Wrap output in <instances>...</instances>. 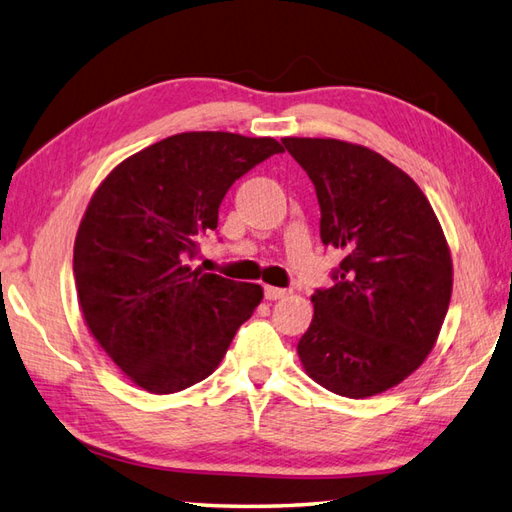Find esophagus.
I'll return each mask as SVG.
<instances>
[{
	"label": "esophagus",
	"instance_id": "1",
	"mask_svg": "<svg viewBox=\"0 0 512 512\" xmlns=\"http://www.w3.org/2000/svg\"><path fill=\"white\" fill-rule=\"evenodd\" d=\"M290 292L286 290V288H275V286H266L264 288V297L268 299V301H277V299H284V297H288Z\"/></svg>",
	"mask_w": 512,
	"mask_h": 512
}]
</instances>
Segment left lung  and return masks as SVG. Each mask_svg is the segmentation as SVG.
<instances>
[{
    "label": "left lung",
    "instance_id": "8db88e82",
    "mask_svg": "<svg viewBox=\"0 0 512 512\" xmlns=\"http://www.w3.org/2000/svg\"><path fill=\"white\" fill-rule=\"evenodd\" d=\"M281 143L317 191L321 242L343 250L334 286L312 295L301 365L339 396L383 394L424 363L447 317L442 226L418 184L376 151L334 138Z\"/></svg>",
    "mask_w": 512,
    "mask_h": 512
}]
</instances>
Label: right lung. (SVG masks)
Returning <instances> with one entry per match:
<instances>
[{"label": "right lung", "instance_id": "right-lung-1", "mask_svg": "<svg viewBox=\"0 0 512 512\" xmlns=\"http://www.w3.org/2000/svg\"><path fill=\"white\" fill-rule=\"evenodd\" d=\"M275 138L184 132L123 160L94 191L74 242V281L92 336L151 394L215 372L264 297L191 268L231 184L281 154Z\"/></svg>", "mask_w": 512, "mask_h": 512}]
</instances>
